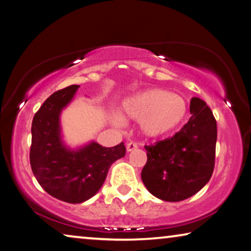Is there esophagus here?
Listing matches in <instances>:
<instances>
[{
	"mask_svg": "<svg viewBox=\"0 0 251 251\" xmlns=\"http://www.w3.org/2000/svg\"><path fill=\"white\" fill-rule=\"evenodd\" d=\"M138 148V145L136 142H129L128 145H126V151H133V150H136Z\"/></svg>",
	"mask_w": 251,
	"mask_h": 251,
	"instance_id": "34e87169",
	"label": "esophagus"
}]
</instances>
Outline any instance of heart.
Here are the masks:
<instances>
[{
	"label": "heart",
	"instance_id": "b5f03b06",
	"mask_svg": "<svg viewBox=\"0 0 251 251\" xmlns=\"http://www.w3.org/2000/svg\"><path fill=\"white\" fill-rule=\"evenodd\" d=\"M187 115V104L182 96L160 88H151L123 100L119 115L111 123L122 128L125 120H139V129L148 138L171 133L182 125Z\"/></svg>",
	"mask_w": 251,
	"mask_h": 251
}]
</instances>
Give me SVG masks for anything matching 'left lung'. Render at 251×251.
<instances>
[{
  "mask_svg": "<svg viewBox=\"0 0 251 251\" xmlns=\"http://www.w3.org/2000/svg\"><path fill=\"white\" fill-rule=\"evenodd\" d=\"M190 112V120L174 137L145 146L148 159L141 179L153 196L166 202L191 198L213 173L217 121L199 98L191 100Z\"/></svg>",
  "mask_w": 251,
  "mask_h": 251,
  "instance_id": "left-lung-1",
  "label": "left lung"
}]
</instances>
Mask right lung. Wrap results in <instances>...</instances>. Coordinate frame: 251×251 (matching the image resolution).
I'll return each instance as SVG.
<instances>
[{"label": "right lung", "instance_id": "obj_1", "mask_svg": "<svg viewBox=\"0 0 251 251\" xmlns=\"http://www.w3.org/2000/svg\"><path fill=\"white\" fill-rule=\"evenodd\" d=\"M79 85H71L51 94L34 114L31 126L30 164L44 190L67 203H83L102 187L115 160L126 155V147H103L90 141L77 148L65 144L60 114L75 98Z\"/></svg>", "mask_w": 251, "mask_h": 251}]
</instances>
